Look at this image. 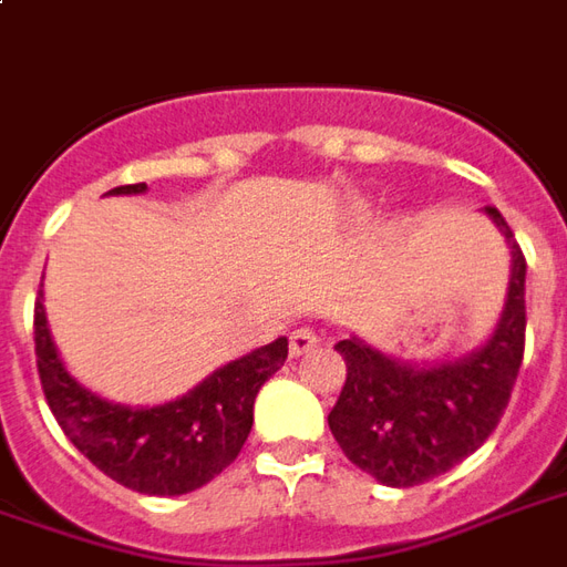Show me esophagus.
<instances>
[{"instance_id":"34e87169","label":"esophagus","mask_w":567,"mask_h":567,"mask_svg":"<svg viewBox=\"0 0 567 567\" xmlns=\"http://www.w3.org/2000/svg\"><path fill=\"white\" fill-rule=\"evenodd\" d=\"M319 334H316V328H310V324H300V328H295L291 331V338H288V343H291V355H307V352H312L316 347H319Z\"/></svg>"}]
</instances>
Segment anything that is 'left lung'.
Returning a JSON list of instances; mask_svg holds the SVG:
<instances>
[{"instance_id":"8db88e82","label":"left lung","mask_w":567,"mask_h":567,"mask_svg":"<svg viewBox=\"0 0 567 567\" xmlns=\"http://www.w3.org/2000/svg\"><path fill=\"white\" fill-rule=\"evenodd\" d=\"M485 215L513 255L504 312L485 347L454 362L411 365L359 338L334 343L347 383L328 426L343 454L390 488L430 482L482 449L516 386L525 355V255L504 215L491 205Z\"/></svg>"}]
</instances>
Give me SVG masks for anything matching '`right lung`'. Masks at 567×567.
Returning <instances> with one entry per match:
<instances>
[{"instance_id":"1","label":"right lung","mask_w":567,"mask_h":567,"mask_svg":"<svg viewBox=\"0 0 567 567\" xmlns=\"http://www.w3.org/2000/svg\"><path fill=\"white\" fill-rule=\"evenodd\" d=\"M144 189L146 184H128L110 193L132 196ZM33 334L42 393L66 439L113 482L156 497L202 488L239 457L255 423L257 390L288 359V340L279 338L217 368L174 402L125 408L94 395L66 371L51 340L42 291Z\"/></svg>"}]
</instances>
